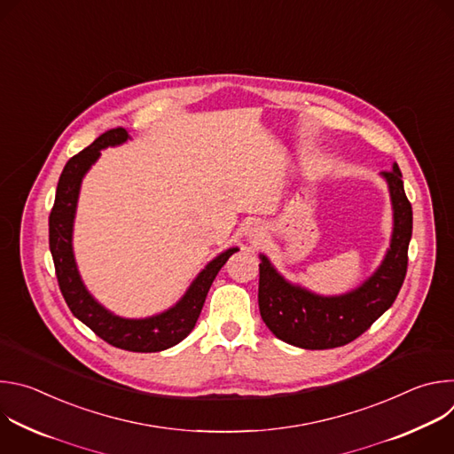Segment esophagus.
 Returning a JSON list of instances; mask_svg holds the SVG:
<instances>
[{"instance_id":"obj_1","label":"esophagus","mask_w":454,"mask_h":454,"mask_svg":"<svg viewBox=\"0 0 454 454\" xmlns=\"http://www.w3.org/2000/svg\"><path fill=\"white\" fill-rule=\"evenodd\" d=\"M266 235H268L266 226H264L262 223H258V221L249 223V224L244 228V239H246V242H249V244H261V242L266 239Z\"/></svg>"}]
</instances>
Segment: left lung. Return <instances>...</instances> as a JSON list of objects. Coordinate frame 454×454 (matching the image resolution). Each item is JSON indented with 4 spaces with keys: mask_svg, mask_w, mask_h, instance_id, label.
<instances>
[{
    "mask_svg": "<svg viewBox=\"0 0 454 454\" xmlns=\"http://www.w3.org/2000/svg\"><path fill=\"white\" fill-rule=\"evenodd\" d=\"M390 193L392 235L380 264L357 287L341 294H319L287 280L261 253L258 309L268 329L282 341L307 350L343 347L359 338L395 301L408 268L413 212L404 193L403 174H379Z\"/></svg>",
    "mask_w": 454,
    "mask_h": 454,
    "instance_id": "8db88e82",
    "label": "left lung"
}]
</instances>
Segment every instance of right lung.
<instances>
[{"label": "right lung", "instance_id": "1", "mask_svg": "<svg viewBox=\"0 0 454 454\" xmlns=\"http://www.w3.org/2000/svg\"><path fill=\"white\" fill-rule=\"evenodd\" d=\"M131 140L123 127L98 137L90 147L74 156L64 167L59 183L55 203L50 214V251L53 256L55 273L60 293L70 310L86 327L109 345L129 352H161L181 343L201 314L210 286L228 258L239 251L237 246L221 251L196 275L184 294L168 309L145 316L125 317L102 305L86 287L74 251V226L81 196L82 179L98 161L102 151L120 147Z\"/></svg>", "mask_w": 454, "mask_h": 454}]
</instances>
